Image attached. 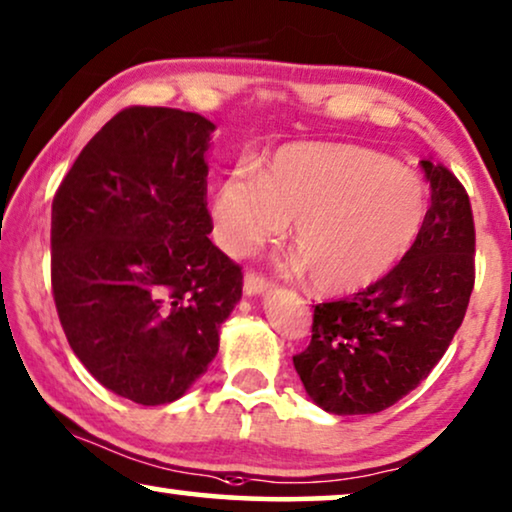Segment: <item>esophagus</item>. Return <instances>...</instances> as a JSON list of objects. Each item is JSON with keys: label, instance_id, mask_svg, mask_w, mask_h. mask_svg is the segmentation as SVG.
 I'll list each match as a JSON object with an SVG mask.
<instances>
[{"label": "esophagus", "instance_id": "1", "mask_svg": "<svg viewBox=\"0 0 512 512\" xmlns=\"http://www.w3.org/2000/svg\"><path fill=\"white\" fill-rule=\"evenodd\" d=\"M270 288V281L258 272H247L244 274V295H263Z\"/></svg>", "mask_w": 512, "mask_h": 512}]
</instances>
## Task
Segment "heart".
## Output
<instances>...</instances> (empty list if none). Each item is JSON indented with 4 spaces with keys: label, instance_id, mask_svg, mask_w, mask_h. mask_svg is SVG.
Here are the masks:
<instances>
[{
    "label": "heart",
    "instance_id": "heart-1",
    "mask_svg": "<svg viewBox=\"0 0 512 512\" xmlns=\"http://www.w3.org/2000/svg\"><path fill=\"white\" fill-rule=\"evenodd\" d=\"M427 191L413 170L367 147L291 143L265 173L238 166L212 198L221 247L254 254L279 238L288 221L291 272L309 270L323 293H353L385 277L416 242Z\"/></svg>",
    "mask_w": 512,
    "mask_h": 512
}]
</instances>
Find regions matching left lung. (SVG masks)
I'll return each mask as SVG.
<instances>
[{"mask_svg": "<svg viewBox=\"0 0 512 512\" xmlns=\"http://www.w3.org/2000/svg\"><path fill=\"white\" fill-rule=\"evenodd\" d=\"M432 189L413 247L383 279L314 307L311 342L293 365L307 395L335 416L379 413L427 379L464 321L476 228L446 166L420 161Z\"/></svg>", "mask_w": 512, "mask_h": 512, "instance_id": "left-lung-1", "label": "left lung"}]
</instances>
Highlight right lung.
<instances>
[{"mask_svg": "<svg viewBox=\"0 0 512 512\" xmlns=\"http://www.w3.org/2000/svg\"><path fill=\"white\" fill-rule=\"evenodd\" d=\"M210 120L133 106L83 147L53 201V295L73 353L143 406L203 376L242 298V270L214 247Z\"/></svg>", "mask_w": 512, "mask_h": 512, "instance_id": "1", "label": "right lung"}]
</instances>
